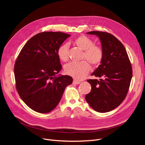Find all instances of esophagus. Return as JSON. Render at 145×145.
<instances>
[{
  "label": "esophagus",
  "mask_w": 145,
  "mask_h": 145,
  "mask_svg": "<svg viewBox=\"0 0 145 145\" xmlns=\"http://www.w3.org/2000/svg\"><path fill=\"white\" fill-rule=\"evenodd\" d=\"M73 84H75V85H78V84H80V82L78 81V80H74L73 81Z\"/></svg>",
  "instance_id": "34e87169"
}]
</instances>
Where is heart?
I'll list each match as a JSON object with an SVG mask.
<instances>
[{"instance_id": "1", "label": "heart", "mask_w": 145, "mask_h": 145, "mask_svg": "<svg viewBox=\"0 0 145 145\" xmlns=\"http://www.w3.org/2000/svg\"><path fill=\"white\" fill-rule=\"evenodd\" d=\"M73 43L84 50L83 59H86L93 66L99 65L103 57L102 49L97 45L93 44V40L85 35H81L73 40ZM57 55L59 59L66 62L69 59V46L67 43L63 44L58 48ZM90 70V65L85 60L80 62H70L64 67L66 74L77 79L82 80L84 78Z\"/></svg>"}]
</instances>
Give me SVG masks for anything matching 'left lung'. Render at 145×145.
Listing matches in <instances>:
<instances>
[{"label": "left lung", "mask_w": 145, "mask_h": 145, "mask_svg": "<svg viewBox=\"0 0 145 145\" xmlns=\"http://www.w3.org/2000/svg\"><path fill=\"white\" fill-rule=\"evenodd\" d=\"M87 34L99 37L103 57L91 74L103 79L87 80L92 89L85 99L95 111L108 112L116 108L125 99L132 78V65L124 46L116 37L99 31Z\"/></svg>", "instance_id": "left-lung-1"}]
</instances>
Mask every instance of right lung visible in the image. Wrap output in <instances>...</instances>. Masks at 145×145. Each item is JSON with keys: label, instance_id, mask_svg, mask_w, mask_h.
I'll list each match as a JSON object with an SVG mask.
<instances>
[{"label": "right lung", "instance_id": "add662e5", "mask_svg": "<svg viewBox=\"0 0 145 145\" xmlns=\"http://www.w3.org/2000/svg\"><path fill=\"white\" fill-rule=\"evenodd\" d=\"M71 36L60 32H43L32 37L22 49L14 66L16 88L27 106L46 113L59 103L69 76L56 74L62 69L57 52Z\"/></svg>", "mask_w": 145, "mask_h": 145}]
</instances>
